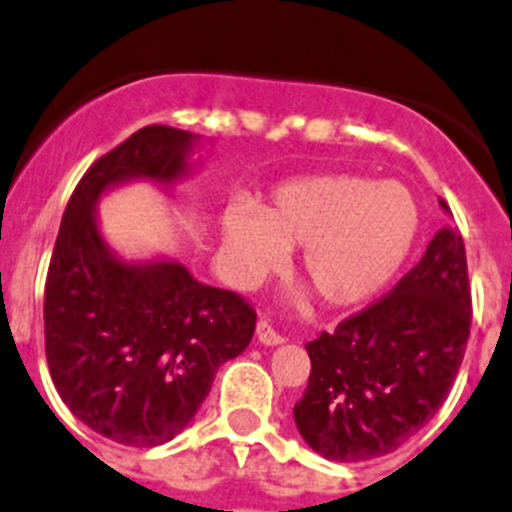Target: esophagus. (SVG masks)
Segmentation results:
<instances>
[{
    "label": "esophagus",
    "instance_id": "esophagus-1",
    "mask_svg": "<svg viewBox=\"0 0 512 512\" xmlns=\"http://www.w3.org/2000/svg\"><path fill=\"white\" fill-rule=\"evenodd\" d=\"M255 333H257V341L265 343V346H278V343L285 341V338L280 336V333L275 331V328H272L267 321H257Z\"/></svg>",
    "mask_w": 512,
    "mask_h": 512
}]
</instances>
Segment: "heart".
Listing matches in <instances>:
<instances>
[{
	"mask_svg": "<svg viewBox=\"0 0 512 512\" xmlns=\"http://www.w3.org/2000/svg\"><path fill=\"white\" fill-rule=\"evenodd\" d=\"M419 229V207L399 181L361 174H323L272 191L260 217L229 209L224 252L242 288L285 265V250H303V278L331 305L379 293L407 260Z\"/></svg>",
	"mask_w": 512,
	"mask_h": 512,
	"instance_id": "heart-1",
	"label": "heart"
}]
</instances>
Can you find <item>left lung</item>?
I'll return each mask as SVG.
<instances>
[{
	"instance_id": "obj_1",
	"label": "left lung",
	"mask_w": 512,
	"mask_h": 512,
	"mask_svg": "<svg viewBox=\"0 0 512 512\" xmlns=\"http://www.w3.org/2000/svg\"><path fill=\"white\" fill-rule=\"evenodd\" d=\"M470 323L465 242L444 227L394 290L305 343L310 376L293 409L305 442L336 462L399 450L450 394Z\"/></svg>"
}]
</instances>
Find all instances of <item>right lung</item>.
<instances>
[{
  "instance_id": "right-lung-1",
  "label": "right lung",
  "mask_w": 512,
  "mask_h": 512,
  "mask_svg": "<svg viewBox=\"0 0 512 512\" xmlns=\"http://www.w3.org/2000/svg\"><path fill=\"white\" fill-rule=\"evenodd\" d=\"M197 136L146 126L100 156L75 186L45 283V356L57 394L93 432L128 447L174 439L214 374L252 341L257 313L176 262L126 265L105 250L95 202L111 184L174 181Z\"/></svg>"
}]
</instances>
